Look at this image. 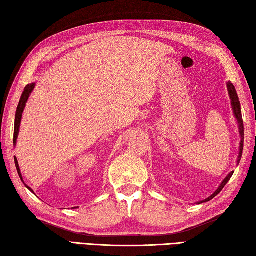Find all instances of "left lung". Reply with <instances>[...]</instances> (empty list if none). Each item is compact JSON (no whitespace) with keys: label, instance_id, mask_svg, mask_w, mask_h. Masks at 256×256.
Instances as JSON below:
<instances>
[{"label":"left lung","instance_id":"8db88e82","mask_svg":"<svg viewBox=\"0 0 256 256\" xmlns=\"http://www.w3.org/2000/svg\"><path fill=\"white\" fill-rule=\"evenodd\" d=\"M228 90H229V94H230V99H231V103H232V108H233V112H234V116L238 120V130H240V135H241V143H240V152H238V162H240L241 160V157H242V152H243V143H244V126H243V118H242V113H241V106H240V101H238V96L236 94V90L234 88V86H233L231 82H228ZM233 172H231L229 175L226 177V179L222 184H220V187L216 189V192L210 196L209 198H206L204 201H200L199 204H202L206 202V201H209L212 198H214L216 194H218L224 187L226 184V182L230 180V178L232 177Z\"/></svg>","mask_w":256,"mask_h":256}]
</instances>
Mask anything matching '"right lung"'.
<instances>
[{
    "label": "right lung",
    "instance_id": "1",
    "mask_svg": "<svg viewBox=\"0 0 256 256\" xmlns=\"http://www.w3.org/2000/svg\"><path fill=\"white\" fill-rule=\"evenodd\" d=\"M34 86H35V84H27V86H25L23 94H22V96H20V103H18V110H16V114H15L14 138H13V142H14V144L16 143V140H18V131H20V120H22V114H23L24 108H25V106H26V102H27V100H28L30 94H32V89H34ZM14 160H15V166H16V170H18V175H20V179H22V182H23V178H22V175H20V166H18V160H16V157H14ZM25 186H26V184H25ZM26 187L28 188V189L30 190V192H32V190L28 186H26Z\"/></svg>",
    "mask_w": 256,
    "mask_h": 256
}]
</instances>
